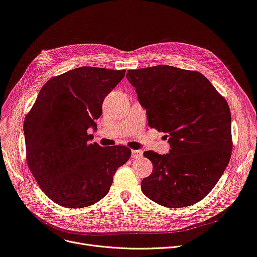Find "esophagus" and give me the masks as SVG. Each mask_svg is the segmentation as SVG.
Returning <instances> with one entry per match:
<instances>
[{"instance_id":"1","label":"esophagus","mask_w":257,"mask_h":257,"mask_svg":"<svg viewBox=\"0 0 257 257\" xmlns=\"http://www.w3.org/2000/svg\"><path fill=\"white\" fill-rule=\"evenodd\" d=\"M143 156L142 150H132L131 151V157L132 158H141Z\"/></svg>"}]
</instances>
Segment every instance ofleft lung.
<instances>
[{"label":"left lung","instance_id":"left-lung-1","mask_svg":"<svg viewBox=\"0 0 257 257\" xmlns=\"http://www.w3.org/2000/svg\"><path fill=\"white\" fill-rule=\"evenodd\" d=\"M147 110L148 124L169 137V154L146 151L153 164L143 193L166 207L191 206L218 183L232 151L231 114L227 101L196 71L171 65L129 70Z\"/></svg>","mask_w":257,"mask_h":257}]
</instances>
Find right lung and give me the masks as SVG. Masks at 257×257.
<instances>
[{"label": "right lung", "instance_id": "1", "mask_svg": "<svg viewBox=\"0 0 257 257\" xmlns=\"http://www.w3.org/2000/svg\"><path fill=\"white\" fill-rule=\"evenodd\" d=\"M126 71L82 66L51 78L40 89L24 134L27 164L43 192L67 208L97 203L110 190L117 168L131 150L90 144L105 97Z\"/></svg>", "mask_w": 257, "mask_h": 257}]
</instances>
